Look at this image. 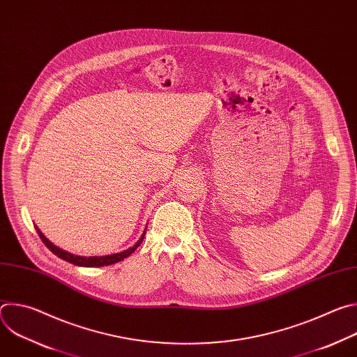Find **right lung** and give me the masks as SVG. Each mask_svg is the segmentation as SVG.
<instances>
[{"instance_id":"obj_1","label":"right lung","mask_w":357,"mask_h":357,"mask_svg":"<svg viewBox=\"0 0 357 357\" xmlns=\"http://www.w3.org/2000/svg\"><path fill=\"white\" fill-rule=\"evenodd\" d=\"M35 229H36V231H38L40 240L43 241V244H45L50 251H52L54 254H56V256H58L59 259H62V260H65V261H68V263H72V264H75V266H79V267H103V266L116 264V263H119V261L127 259L128 256H131V254L137 250V247L142 243L144 236H145V231H146V227H145L144 231H142V236L138 238V241H137L132 247H130V248H127V250H124V251H120V252H116V254H109V256L83 257V256H76V254H72V252H69V251H65V250L59 248L58 245H55L52 241H49V240L45 237V234L38 229V226H35Z\"/></svg>"}]
</instances>
